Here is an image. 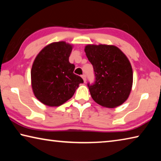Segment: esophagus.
Masks as SVG:
<instances>
[{"label": "esophagus", "mask_w": 161, "mask_h": 161, "mask_svg": "<svg viewBox=\"0 0 161 161\" xmlns=\"http://www.w3.org/2000/svg\"><path fill=\"white\" fill-rule=\"evenodd\" d=\"M81 77H82V79H83V80H84V82H86V75H81Z\"/></svg>", "instance_id": "1"}]
</instances>
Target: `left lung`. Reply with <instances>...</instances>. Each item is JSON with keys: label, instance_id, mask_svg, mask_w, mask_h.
<instances>
[{"label": "left lung", "instance_id": "obj_1", "mask_svg": "<svg viewBox=\"0 0 161 161\" xmlns=\"http://www.w3.org/2000/svg\"><path fill=\"white\" fill-rule=\"evenodd\" d=\"M84 52L96 77L93 85L88 84L92 99L107 108L124 103L133 85L132 67L126 54L111 45H87Z\"/></svg>", "mask_w": 161, "mask_h": 161}]
</instances>
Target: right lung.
Here are the masks:
<instances>
[{"label": "right lung", "mask_w": 161, "mask_h": 161, "mask_svg": "<svg viewBox=\"0 0 161 161\" xmlns=\"http://www.w3.org/2000/svg\"><path fill=\"white\" fill-rule=\"evenodd\" d=\"M73 45L64 41L52 42L38 53L31 69V86L35 97L48 107H59L74 95L84 81L75 75L69 62Z\"/></svg>", "instance_id": "1"}]
</instances>
